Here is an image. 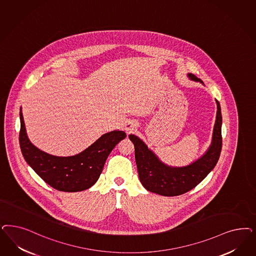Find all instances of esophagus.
Wrapping results in <instances>:
<instances>
[{"instance_id":"esophagus-1","label":"esophagus","mask_w":256,"mask_h":256,"mask_svg":"<svg viewBox=\"0 0 256 256\" xmlns=\"http://www.w3.org/2000/svg\"><path fill=\"white\" fill-rule=\"evenodd\" d=\"M134 124L132 122H128V124L125 125V131L127 132H131L134 130Z\"/></svg>"}]
</instances>
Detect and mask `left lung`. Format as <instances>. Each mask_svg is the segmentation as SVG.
Returning <instances> with one entry per match:
<instances>
[{"instance_id":"obj_1","label":"left lung","mask_w":256,"mask_h":256,"mask_svg":"<svg viewBox=\"0 0 256 256\" xmlns=\"http://www.w3.org/2000/svg\"><path fill=\"white\" fill-rule=\"evenodd\" d=\"M194 81H200L194 74H188ZM218 104L213 141L206 154L191 165L172 168L163 164L138 136L130 134L134 146V158L141 184L146 190L162 196H179L193 190L213 170L220 156L222 147V116Z\"/></svg>"}]
</instances>
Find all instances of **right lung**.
Listing matches in <instances>:
<instances>
[{
	"label": "right lung",
	"mask_w": 256,
	"mask_h": 256,
	"mask_svg": "<svg viewBox=\"0 0 256 256\" xmlns=\"http://www.w3.org/2000/svg\"><path fill=\"white\" fill-rule=\"evenodd\" d=\"M20 118L18 140L25 161L43 181L64 192H78L91 188L99 179L109 154L126 138L124 131H113L102 136L77 156H54L34 146L27 138L22 111Z\"/></svg>",
	"instance_id": "right-lung-1"
}]
</instances>
